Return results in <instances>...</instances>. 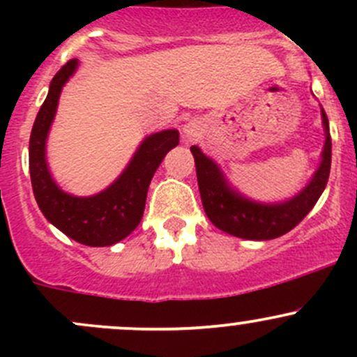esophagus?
<instances>
[{
	"mask_svg": "<svg viewBox=\"0 0 357 357\" xmlns=\"http://www.w3.org/2000/svg\"><path fill=\"white\" fill-rule=\"evenodd\" d=\"M183 135H185V138L188 139V142H193V139H197L200 136V124L197 121H192L188 122V124L183 128Z\"/></svg>",
	"mask_w": 357,
	"mask_h": 357,
	"instance_id": "1",
	"label": "esophagus"
}]
</instances>
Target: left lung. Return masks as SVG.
I'll use <instances>...</instances> for the list:
<instances>
[{"instance_id": "left-lung-1", "label": "left lung", "mask_w": 357, "mask_h": 357, "mask_svg": "<svg viewBox=\"0 0 357 357\" xmlns=\"http://www.w3.org/2000/svg\"><path fill=\"white\" fill-rule=\"evenodd\" d=\"M321 115L326 135L321 165L311 183L297 197L283 204L264 205L243 199L242 195L229 188L215 162L205 157L199 146L190 149L195 158L197 179H199L204 211L215 228L238 238L271 240L289 233L309 214L328 183L330 165H332V138H330L328 117L325 110H321Z\"/></svg>"}]
</instances>
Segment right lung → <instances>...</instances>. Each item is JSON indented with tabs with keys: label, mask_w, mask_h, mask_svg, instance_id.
<instances>
[{
	"label": "right lung",
	"mask_w": 357,
	"mask_h": 357,
	"mask_svg": "<svg viewBox=\"0 0 357 357\" xmlns=\"http://www.w3.org/2000/svg\"><path fill=\"white\" fill-rule=\"evenodd\" d=\"M77 60H68L52 79L48 96L36 115L29 139V171L36 202L53 226L75 242L89 247H107L121 242L139 225L145 211L146 192L162 158L178 146L176 129L149 136L131 164L105 192L95 197H72L56 186L45 158L46 136L55 117L60 91L74 74Z\"/></svg>",
	"instance_id": "1"
}]
</instances>
